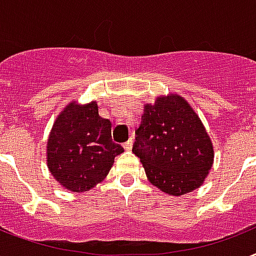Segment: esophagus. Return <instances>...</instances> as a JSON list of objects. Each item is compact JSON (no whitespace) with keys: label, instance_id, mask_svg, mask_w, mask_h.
<instances>
[{"label":"esophagus","instance_id":"obj_1","mask_svg":"<svg viewBox=\"0 0 256 256\" xmlns=\"http://www.w3.org/2000/svg\"><path fill=\"white\" fill-rule=\"evenodd\" d=\"M132 146H134V138H130L126 142H124V148H126V150H132Z\"/></svg>","mask_w":256,"mask_h":256}]
</instances>
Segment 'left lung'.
<instances>
[{
	"label": "left lung",
	"mask_w": 256,
	"mask_h": 256,
	"mask_svg": "<svg viewBox=\"0 0 256 256\" xmlns=\"http://www.w3.org/2000/svg\"><path fill=\"white\" fill-rule=\"evenodd\" d=\"M134 154L152 186L171 196L186 195L204 183L214 164V146L203 122L179 94L144 104Z\"/></svg>",
	"instance_id": "1"
}]
</instances>
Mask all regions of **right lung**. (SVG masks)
I'll list each match as a JSON object with an SVG mask.
<instances>
[{
    "label": "right lung",
    "instance_id": "right-lung-1",
    "mask_svg": "<svg viewBox=\"0 0 256 256\" xmlns=\"http://www.w3.org/2000/svg\"><path fill=\"white\" fill-rule=\"evenodd\" d=\"M112 124L98 114L97 101L69 102L53 122L48 138L46 164L61 187L85 192L110 174L124 148L112 140Z\"/></svg>",
    "mask_w": 256,
    "mask_h": 256
}]
</instances>
